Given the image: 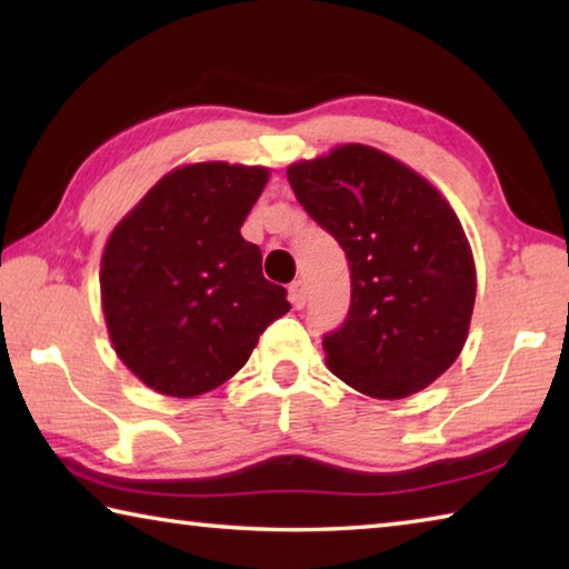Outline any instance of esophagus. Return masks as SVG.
Wrapping results in <instances>:
<instances>
[{"instance_id":"obj_1","label":"esophagus","mask_w":569,"mask_h":569,"mask_svg":"<svg viewBox=\"0 0 569 569\" xmlns=\"http://www.w3.org/2000/svg\"><path fill=\"white\" fill-rule=\"evenodd\" d=\"M288 298H291L293 308H303L306 306V283H301V281L291 283V288H288Z\"/></svg>"}]
</instances>
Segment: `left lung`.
<instances>
[{"mask_svg":"<svg viewBox=\"0 0 569 569\" xmlns=\"http://www.w3.org/2000/svg\"><path fill=\"white\" fill-rule=\"evenodd\" d=\"M286 176L349 258V316L323 336L331 373L373 399L427 389L465 349L475 311V256L455 208L417 170L359 142Z\"/></svg>","mask_w":569,"mask_h":569,"instance_id":"1","label":"left lung"}]
</instances>
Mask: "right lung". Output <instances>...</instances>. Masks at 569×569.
<instances>
[{"label": "right lung", "mask_w": 569, "mask_h": 569, "mask_svg": "<svg viewBox=\"0 0 569 569\" xmlns=\"http://www.w3.org/2000/svg\"><path fill=\"white\" fill-rule=\"evenodd\" d=\"M271 170L223 160L162 176L104 243L102 313L114 353L152 391L190 399L243 369L291 311L240 226Z\"/></svg>", "instance_id": "1"}]
</instances>
